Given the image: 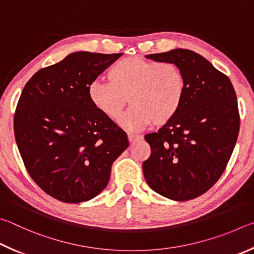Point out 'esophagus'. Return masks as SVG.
<instances>
[{"mask_svg":"<svg viewBox=\"0 0 254 254\" xmlns=\"http://www.w3.org/2000/svg\"><path fill=\"white\" fill-rule=\"evenodd\" d=\"M127 136H128V139H129V143H130V144H134L135 141H137V140H140V139H143V137H141L140 135L131 134V132H128Z\"/></svg>","mask_w":254,"mask_h":254,"instance_id":"34e87169","label":"esophagus"}]
</instances>
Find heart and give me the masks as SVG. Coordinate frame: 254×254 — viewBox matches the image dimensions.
<instances>
[{"mask_svg":"<svg viewBox=\"0 0 254 254\" xmlns=\"http://www.w3.org/2000/svg\"><path fill=\"white\" fill-rule=\"evenodd\" d=\"M107 78L108 81L95 80L89 84V99L99 113L116 120L129 98L132 107L119 122L127 129L137 130L152 123L163 126L183 104L186 80L172 62L124 58L110 66Z\"/></svg>","mask_w":254,"mask_h":254,"instance_id":"b5f03b06","label":"heart"}]
</instances>
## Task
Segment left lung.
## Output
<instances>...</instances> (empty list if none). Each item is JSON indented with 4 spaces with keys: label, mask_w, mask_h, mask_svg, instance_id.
I'll return each mask as SVG.
<instances>
[{
    "label": "left lung",
    "mask_w": 254,
    "mask_h": 254,
    "mask_svg": "<svg viewBox=\"0 0 254 254\" xmlns=\"http://www.w3.org/2000/svg\"><path fill=\"white\" fill-rule=\"evenodd\" d=\"M146 57L180 66L186 90L175 117L145 135L152 150L143 163L145 180L163 196L189 201L207 192L228 165L240 129L237 95L228 75L196 52L175 49Z\"/></svg>",
    "instance_id": "obj_1"
}]
</instances>
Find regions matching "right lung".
<instances>
[{"instance_id": "obj_1", "label": "right lung", "mask_w": 254, "mask_h": 254, "mask_svg": "<svg viewBox=\"0 0 254 254\" xmlns=\"http://www.w3.org/2000/svg\"><path fill=\"white\" fill-rule=\"evenodd\" d=\"M122 55L71 53L40 69L21 93L14 114L17 148L31 179L58 201L97 196L129 146L126 132L88 96L89 84Z\"/></svg>"}]
</instances>
